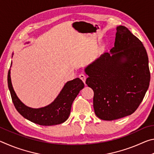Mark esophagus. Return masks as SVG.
Returning <instances> with one entry per match:
<instances>
[{
    "mask_svg": "<svg viewBox=\"0 0 154 154\" xmlns=\"http://www.w3.org/2000/svg\"><path fill=\"white\" fill-rule=\"evenodd\" d=\"M79 78L82 80V82L85 84V80H86V77H85V75H83V74H80L79 75Z\"/></svg>",
    "mask_w": 154,
    "mask_h": 154,
    "instance_id": "esophagus-1",
    "label": "esophagus"
}]
</instances>
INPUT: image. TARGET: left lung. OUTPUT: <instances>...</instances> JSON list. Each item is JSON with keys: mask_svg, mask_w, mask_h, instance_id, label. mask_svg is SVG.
I'll use <instances>...</instances> for the list:
<instances>
[{"mask_svg": "<svg viewBox=\"0 0 154 154\" xmlns=\"http://www.w3.org/2000/svg\"><path fill=\"white\" fill-rule=\"evenodd\" d=\"M114 47L85 69L86 84L94 93L93 105L98 118L111 121L137 110L150 82L145 47L126 27L116 28Z\"/></svg>", "mask_w": 154, "mask_h": 154, "instance_id": "1", "label": "left lung"}]
</instances>
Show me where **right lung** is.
I'll return each instance as SVG.
<instances>
[{
  "instance_id": "add662e5",
  "label": "right lung",
  "mask_w": 154,
  "mask_h": 154,
  "mask_svg": "<svg viewBox=\"0 0 154 154\" xmlns=\"http://www.w3.org/2000/svg\"><path fill=\"white\" fill-rule=\"evenodd\" d=\"M7 81L12 101L17 111L28 120L41 126H53L66 121L71 113L72 103L80 90L84 88V83L79 78L67 82L53 102L43 107L35 109L25 105L17 97L11 83L10 70Z\"/></svg>"
}]
</instances>
